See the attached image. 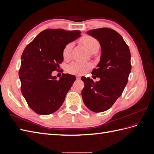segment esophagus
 Returning <instances> with one entry per match:
<instances>
[{
    "mask_svg": "<svg viewBox=\"0 0 154 154\" xmlns=\"http://www.w3.org/2000/svg\"><path fill=\"white\" fill-rule=\"evenodd\" d=\"M76 79H77V80H80V75H76Z\"/></svg>",
    "mask_w": 154,
    "mask_h": 154,
    "instance_id": "obj_1",
    "label": "esophagus"
}]
</instances>
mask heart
Wrapping results in <instances>:
<instances>
[{
    "label": "heart",
    "mask_w": 154,
    "mask_h": 154,
    "mask_svg": "<svg viewBox=\"0 0 154 154\" xmlns=\"http://www.w3.org/2000/svg\"><path fill=\"white\" fill-rule=\"evenodd\" d=\"M80 41L91 52L97 51L100 48L98 41L91 36H84L82 37ZM72 46L73 44L72 42H69L64 46L62 50V56L64 59H67L69 57ZM91 67L92 64L91 63L74 62L68 66V71L71 73L82 74L88 71V69L91 68Z\"/></svg>",
    "instance_id": "obj_1"
}]
</instances>
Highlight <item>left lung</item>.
I'll return each mask as SVG.
<instances>
[{
  "mask_svg": "<svg viewBox=\"0 0 154 154\" xmlns=\"http://www.w3.org/2000/svg\"><path fill=\"white\" fill-rule=\"evenodd\" d=\"M87 33L101 45L100 61L97 69L92 71V75L100 80L94 82L82 76L85 85L82 96L88 109L101 112L109 109L122 94L131 72V55L123 37L114 29L103 27L87 31Z\"/></svg>",
  "mask_w": 154,
  "mask_h": 154,
  "instance_id": "1",
  "label": "left lung"
}]
</instances>
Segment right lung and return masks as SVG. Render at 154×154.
<instances>
[{"mask_svg": "<svg viewBox=\"0 0 154 154\" xmlns=\"http://www.w3.org/2000/svg\"><path fill=\"white\" fill-rule=\"evenodd\" d=\"M80 31L47 29L27 45L21 57L18 76L21 92L30 108L40 115L51 114L63 104L76 80L74 75L63 74L57 80L52 72L63 61L64 46L80 36Z\"/></svg>", "mask_w": 154, "mask_h": 154, "instance_id": "1", "label": "right lung"}]
</instances>
